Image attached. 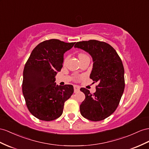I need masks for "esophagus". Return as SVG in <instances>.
<instances>
[{"label": "esophagus", "mask_w": 149, "mask_h": 149, "mask_svg": "<svg viewBox=\"0 0 149 149\" xmlns=\"http://www.w3.org/2000/svg\"><path fill=\"white\" fill-rule=\"evenodd\" d=\"M74 93H77L80 90V87L77 86H74Z\"/></svg>", "instance_id": "1"}]
</instances>
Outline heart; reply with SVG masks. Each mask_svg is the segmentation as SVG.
<instances>
[{
  "mask_svg": "<svg viewBox=\"0 0 149 149\" xmlns=\"http://www.w3.org/2000/svg\"><path fill=\"white\" fill-rule=\"evenodd\" d=\"M86 56H87L86 55H85V54H84V53H81V54L79 55V59H81V58H84V57H86ZM67 60V58L66 57V58H65V59H64V60H63V63H64L66 62Z\"/></svg>",
  "mask_w": 149,
  "mask_h": 149,
  "instance_id": "1",
  "label": "heart"
}]
</instances>
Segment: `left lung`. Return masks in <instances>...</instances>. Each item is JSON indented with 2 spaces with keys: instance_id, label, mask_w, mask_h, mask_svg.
<instances>
[{
  "instance_id": "left-lung-1",
  "label": "left lung",
  "mask_w": 149,
  "mask_h": 149,
  "mask_svg": "<svg viewBox=\"0 0 149 149\" xmlns=\"http://www.w3.org/2000/svg\"><path fill=\"white\" fill-rule=\"evenodd\" d=\"M74 47L84 49L92 56L94 63L90 78L94 83H98L94 94L81 88L86 97L80 111L89 120H103L116 109L123 95L125 85L123 63L115 49L103 41H79Z\"/></svg>"
}]
</instances>
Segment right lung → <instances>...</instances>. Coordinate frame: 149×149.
Here are the masks:
<instances>
[{
	"label": "right lung",
	"mask_w": 149,
	"mask_h": 149,
	"mask_svg": "<svg viewBox=\"0 0 149 149\" xmlns=\"http://www.w3.org/2000/svg\"><path fill=\"white\" fill-rule=\"evenodd\" d=\"M75 43L45 40L33 49L23 71L22 90L29 112L38 119L52 121L63 113L74 93L72 85H56L55 75L63 67V54Z\"/></svg>",
	"instance_id": "add662e5"
}]
</instances>
